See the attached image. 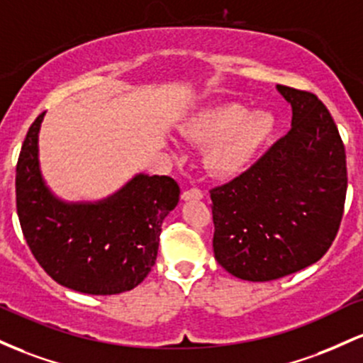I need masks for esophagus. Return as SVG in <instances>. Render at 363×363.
<instances>
[{
  "instance_id": "1",
  "label": "esophagus",
  "mask_w": 363,
  "mask_h": 363,
  "mask_svg": "<svg viewBox=\"0 0 363 363\" xmlns=\"http://www.w3.org/2000/svg\"><path fill=\"white\" fill-rule=\"evenodd\" d=\"M203 197V194L201 192L199 189H190V190H185V192L182 194V199L183 201H201Z\"/></svg>"
}]
</instances>
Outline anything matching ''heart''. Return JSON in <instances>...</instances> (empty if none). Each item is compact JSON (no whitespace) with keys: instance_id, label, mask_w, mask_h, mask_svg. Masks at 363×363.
Instances as JSON below:
<instances>
[{"instance_id":"heart-1","label":"heart","mask_w":363,"mask_h":363,"mask_svg":"<svg viewBox=\"0 0 363 363\" xmlns=\"http://www.w3.org/2000/svg\"><path fill=\"white\" fill-rule=\"evenodd\" d=\"M274 118L266 111H248L226 101L207 106L180 125L190 144L206 147L203 166L216 178H233L248 169L274 133Z\"/></svg>"}]
</instances>
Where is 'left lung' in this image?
Returning <instances> with one entry per match:
<instances>
[{
    "instance_id": "1",
    "label": "left lung",
    "mask_w": 363,
    "mask_h": 363,
    "mask_svg": "<svg viewBox=\"0 0 363 363\" xmlns=\"http://www.w3.org/2000/svg\"><path fill=\"white\" fill-rule=\"evenodd\" d=\"M276 89L291 106V130L250 169L211 190L214 257L245 281L317 262L343 218L346 154L331 113L311 92Z\"/></svg>"
}]
</instances>
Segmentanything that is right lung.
<instances>
[{"mask_svg": "<svg viewBox=\"0 0 363 363\" xmlns=\"http://www.w3.org/2000/svg\"><path fill=\"white\" fill-rule=\"evenodd\" d=\"M40 113L17 164V213L39 266L61 286L87 295L133 290L152 269L161 225L180 201L169 177L137 173L108 197L67 202L46 185L39 162Z\"/></svg>", "mask_w": 363, "mask_h": 363, "instance_id": "add662e5", "label": "right lung"}]
</instances>
